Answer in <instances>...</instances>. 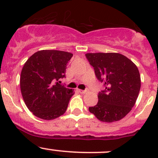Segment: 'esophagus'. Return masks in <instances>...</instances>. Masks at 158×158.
<instances>
[{
    "label": "esophagus",
    "instance_id": "34e87169",
    "mask_svg": "<svg viewBox=\"0 0 158 158\" xmlns=\"http://www.w3.org/2000/svg\"><path fill=\"white\" fill-rule=\"evenodd\" d=\"M78 91H79V92H80L81 94H85V93H86L87 92H88V89H86V90H82V89H78Z\"/></svg>",
    "mask_w": 158,
    "mask_h": 158
}]
</instances>
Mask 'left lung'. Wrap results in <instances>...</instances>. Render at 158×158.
Instances as JSON below:
<instances>
[{
	"instance_id": "8db88e82",
	"label": "left lung",
	"mask_w": 158,
	"mask_h": 158,
	"mask_svg": "<svg viewBox=\"0 0 158 158\" xmlns=\"http://www.w3.org/2000/svg\"><path fill=\"white\" fill-rule=\"evenodd\" d=\"M95 76L106 89L98 93L96 106L89 110L98 120H121L135 106L141 89V76L136 65L118 52L85 54Z\"/></svg>"
}]
</instances>
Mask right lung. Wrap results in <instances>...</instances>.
Listing matches in <instances>:
<instances>
[{"label":"right lung","mask_w":158,"mask_h":158,"mask_svg":"<svg viewBox=\"0 0 158 158\" xmlns=\"http://www.w3.org/2000/svg\"><path fill=\"white\" fill-rule=\"evenodd\" d=\"M73 56L69 52L44 49L35 52L23 65L20 85L23 101L36 117L52 120L66 112L73 89L60 85Z\"/></svg>","instance_id":"1"}]
</instances>
